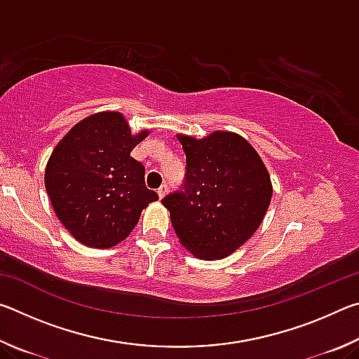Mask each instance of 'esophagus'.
<instances>
[{
  "label": "esophagus",
  "instance_id": "1",
  "mask_svg": "<svg viewBox=\"0 0 359 359\" xmlns=\"http://www.w3.org/2000/svg\"><path fill=\"white\" fill-rule=\"evenodd\" d=\"M158 196H160V199H163L166 196V193H168V185H161L160 188H158Z\"/></svg>",
  "mask_w": 359,
  "mask_h": 359
}]
</instances>
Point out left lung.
<instances>
[{"mask_svg": "<svg viewBox=\"0 0 359 359\" xmlns=\"http://www.w3.org/2000/svg\"><path fill=\"white\" fill-rule=\"evenodd\" d=\"M187 155L185 191L163 199L179 242L199 259H222L252 238L271 204L272 182L238 133L177 135Z\"/></svg>", "mask_w": 359, "mask_h": 359, "instance_id": "1", "label": "left lung"}]
</instances>
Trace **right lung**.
I'll list each match as a JSON object with an SVG mask.
<instances>
[{
    "mask_svg": "<svg viewBox=\"0 0 359 359\" xmlns=\"http://www.w3.org/2000/svg\"><path fill=\"white\" fill-rule=\"evenodd\" d=\"M149 130L133 135L123 114L96 112L66 133L48 158L44 184L53 212L69 234L92 248L126 239L158 194L131 150Z\"/></svg>",
    "mask_w": 359,
    "mask_h": 359,
    "instance_id": "obj_1",
    "label": "right lung"
}]
</instances>
